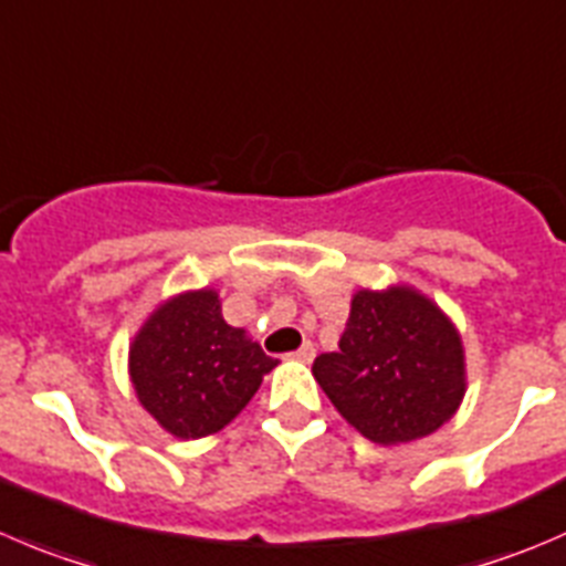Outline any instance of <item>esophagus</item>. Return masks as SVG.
<instances>
[{
	"label": "esophagus",
	"mask_w": 566,
	"mask_h": 566,
	"mask_svg": "<svg viewBox=\"0 0 566 566\" xmlns=\"http://www.w3.org/2000/svg\"><path fill=\"white\" fill-rule=\"evenodd\" d=\"M290 359H295V361H312V359H315V345L304 343L298 350H293V354H290Z\"/></svg>",
	"instance_id": "obj_1"
}]
</instances>
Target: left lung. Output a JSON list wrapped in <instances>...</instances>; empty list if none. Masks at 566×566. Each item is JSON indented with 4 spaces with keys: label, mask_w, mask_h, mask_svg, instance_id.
<instances>
[{
    "label": "left lung",
    "mask_w": 566,
    "mask_h": 566,
    "mask_svg": "<svg viewBox=\"0 0 566 566\" xmlns=\"http://www.w3.org/2000/svg\"><path fill=\"white\" fill-rule=\"evenodd\" d=\"M312 376L370 442L420 440L451 420L462 403V337L440 306L417 290H359L339 350L317 356Z\"/></svg>",
    "instance_id": "left-lung-1"
}]
</instances>
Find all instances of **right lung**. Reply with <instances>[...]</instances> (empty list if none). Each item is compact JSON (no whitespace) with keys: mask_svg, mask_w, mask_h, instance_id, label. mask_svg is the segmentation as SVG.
I'll list each match as a JSON object with an SVG mask.
<instances>
[{"mask_svg":"<svg viewBox=\"0 0 566 566\" xmlns=\"http://www.w3.org/2000/svg\"><path fill=\"white\" fill-rule=\"evenodd\" d=\"M279 361L223 321L216 290L163 304L129 348V376L144 409L179 440L216 434L245 409Z\"/></svg>","mask_w":566,"mask_h":566,"instance_id":"1","label":"right lung"}]
</instances>
